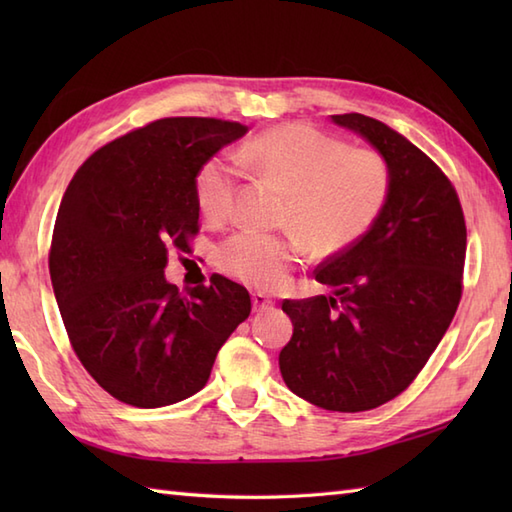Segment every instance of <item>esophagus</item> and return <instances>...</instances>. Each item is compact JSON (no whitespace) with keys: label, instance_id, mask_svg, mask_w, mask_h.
<instances>
[{"label":"esophagus","instance_id":"1","mask_svg":"<svg viewBox=\"0 0 512 512\" xmlns=\"http://www.w3.org/2000/svg\"><path fill=\"white\" fill-rule=\"evenodd\" d=\"M270 308H273V299L262 295V292H255V295H253V310L264 312V310H270Z\"/></svg>","mask_w":512,"mask_h":512}]
</instances>
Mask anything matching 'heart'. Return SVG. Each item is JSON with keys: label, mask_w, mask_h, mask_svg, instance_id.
Segmentation results:
<instances>
[{"label": "heart", "mask_w": 512, "mask_h": 512, "mask_svg": "<svg viewBox=\"0 0 512 512\" xmlns=\"http://www.w3.org/2000/svg\"><path fill=\"white\" fill-rule=\"evenodd\" d=\"M237 162L288 191L279 224L286 233L239 231L220 244L222 273L257 290H277L306 244L319 257H334L372 231L391 191V167L383 154L347 147L317 127L288 123L270 127L237 149ZM239 169L224 156L204 162L195 176V200L209 220L231 215Z\"/></svg>", "instance_id": "b5f03b06"}]
</instances>
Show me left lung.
Instances as JSON below:
<instances>
[{"label":"left lung","instance_id":"obj_1","mask_svg":"<svg viewBox=\"0 0 512 512\" xmlns=\"http://www.w3.org/2000/svg\"><path fill=\"white\" fill-rule=\"evenodd\" d=\"M332 121L391 167V191L361 242L314 270L332 297L281 303L295 330L279 352L292 394L356 413L402 394L442 341L462 299L466 224L458 193L424 151L363 114Z\"/></svg>","mask_w":512,"mask_h":512}]
</instances>
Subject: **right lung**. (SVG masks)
Wrapping results in <instances>:
<instances>
[{
    "label": "right lung",
    "instance_id": "right-lung-1",
    "mask_svg": "<svg viewBox=\"0 0 512 512\" xmlns=\"http://www.w3.org/2000/svg\"><path fill=\"white\" fill-rule=\"evenodd\" d=\"M248 127L178 116L138 127L83 162L54 222L50 279L74 354L107 394L154 409L200 391L250 314L244 286L213 275L180 292L171 248L198 235L195 176Z\"/></svg>",
    "mask_w": 512,
    "mask_h": 512
}]
</instances>
